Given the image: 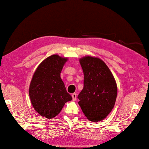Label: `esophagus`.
<instances>
[{"mask_svg": "<svg viewBox=\"0 0 149 149\" xmlns=\"http://www.w3.org/2000/svg\"><path fill=\"white\" fill-rule=\"evenodd\" d=\"M72 100L75 101L77 100V94L76 93H73L72 94Z\"/></svg>", "mask_w": 149, "mask_h": 149, "instance_id": "esophagus-1", "label": "esophagus"}]
</instances>
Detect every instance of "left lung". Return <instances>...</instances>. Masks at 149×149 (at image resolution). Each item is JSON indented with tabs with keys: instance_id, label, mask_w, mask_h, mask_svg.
Listing matches in <instances>:
<instances>
[{
	"instance_id": "obj_1",
	"label": "left lung",
	"mask_w": 149,
	"mask_h": 149,
	"mask_svg": "<svg viewBox=\"0 0 149 149\" xmlns=\"http://www.w3.org/2000/svg\"><path fill=\"white\" fill-rule=\"evenodd\" d=\"M83 70L84 88L78 96V104L91 121L104 120L116 102L117 87L113 75L105 62L90 56L79 59Z\"/></svg>"
}]
</instances>
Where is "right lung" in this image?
<instances>
[{
  "label": "right lung",
  "mask_w": 149,
  "mask_h": 149,
  "mask_svg": "<svg viewBox=\"0 0 149 149\" xmlns=\"http://www.w3.org/2000/svg\"><path fill=\"white\" fill-rule=\"evenodd\" d=\"M67 58L51 55L42 61L32 78L29 94L33 107L41 116L52 119L72 97L67 92L61 72Z\"/></svg>",
  "instance_id": "1"
}]
</instances>
